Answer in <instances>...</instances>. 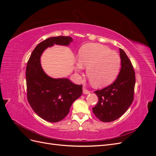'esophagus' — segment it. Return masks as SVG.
<instances>
[{
  "label": "esophagus",
  "instance_id": "obj_1",
  "mask_svg": "<svg viewBox=\"0 0 156 156\" xmlns=\"http://www.w3.org/2000/svg\"><path fill=\"white\" fill-rule=\"evenodd\" d=\"M83 94H88L90 93V91L88 90L85 88H83Z\"/></svg>",
  "mask_w": 156,
  "mask_h": 156
}]
</instances>
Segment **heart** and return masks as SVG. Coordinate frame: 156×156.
<instances>
[{"label":"heart","mask_w":156,"mask_h":156,"mask_svg":"<svg viewBox=\"0 0 156 156\" xmlns=\"http://www.w3.org/2000/svg\"><path fill=\"white\" fill-rule=\"evenodd\" d=\"M77 69L87 68L89 81L96 87H103L111 84L119 73L121 58L119 54L108 47L98 44H88L79 52Z\"/></svg>","instance_id":"heart-1"}]
</instances>
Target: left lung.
I'll use <instances>...</instances> for the list:
<instances>
[{
	"label": "left lung",
	"instance_id": "8db88e82",
	"mask_svg": "<svg viewBox=\"0 0 156 156\" xmlns=\"http://www.w3.org/2000/svg\"><path fill=\"white\" fill-rule=\"evenodd\" d=\"M121 69L115 81L94 92L98 103L92 108L94 114L104 122H112L123 115L134 100L135 71L125 52L120 49Z\"/></svg>",
	"mask_w": 156,
	"mask_h": 156
}]
</instances>
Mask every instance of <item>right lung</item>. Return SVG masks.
Wrapping results in <instances>:
<instances>
[{
	"mask_svg": "<svg viewBox=\"0 0 156 156\" xmlns=\"http://www.w3.org/2000/svg\"><path fill=\"white\" fill-rule=\"evenodd\" d=\"M73 41L68 36L51 37L40 42L32 51L26 68L27 100L34 111L50 122L61 121L72 103L81 96L83 86L68 79H53L42 69L40 57L45 49L56 45L67 46Z\"/></svg>",
	"mask_w": 156,
	"mask_h": 156,
	"instance_id": "right-lung-1",
	"label": "right lung"
}]
</instances>
